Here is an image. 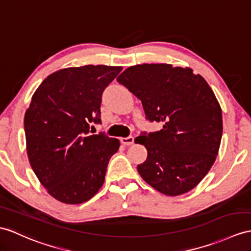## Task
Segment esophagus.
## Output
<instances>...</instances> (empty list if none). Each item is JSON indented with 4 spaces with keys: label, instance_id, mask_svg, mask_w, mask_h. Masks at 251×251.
Masks as SVG:
<instances>
[{
    "label": "esophagus",
    "instance_id": "1",
    "mask_svg": "<svg viewBox=\"0 0 251 251\" xmlns=\"http://www.w3.org/2000/svg\"><path fill=\"white\" fill-rule=\"evenodd\" d=\"M120 142L126 145V146H131L134 144V137L133 136H129V137H122L120 139Z\"/></svg>",
    "mask_w": 251,
    "mask_h": 251
}]
</instances>
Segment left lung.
Wrapping results in <instances>:
<instances>
[{
  "label": "left lung",
  "mask_w": 251,
  "mask_h": 251,
  "mask_svg": "<svg viewBox=\"0 0 251 251\" xmlns=\"http://www.w3.org/2000/svg\"><path fill=\"white\" fill-rule=\"evenodd\" d=\"M117 81L142 101L146 119L163 125L136 139L148 151L137 166L142 178L168 196L197 186L215 162L223 135L222 108L209 84L191 68L168 64L129 67Z\"/></svg>",
  "instance_id": "8db88e82"
}]
</instances>
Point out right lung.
Here are the masks:
<instances>
[{"mask_svg": "<svg viewBox=\"0 0 251 251\" xmlns=\"http://www.w3.org/2000/svg\"><path fill=\"white\" fill-rule=\"evenodd\" d=\"M121 70L104 65L58 70L32 97L24 116L28 161L48 193L60 202L83 203L104 183L107 164L120 143L89 129L93 122L101 124L102 94Z\"/></svg>", "mask_w": 251, "mask_h": 251, "instance_id": "right-lung-1", "label": "right lung"}]
</instances>
